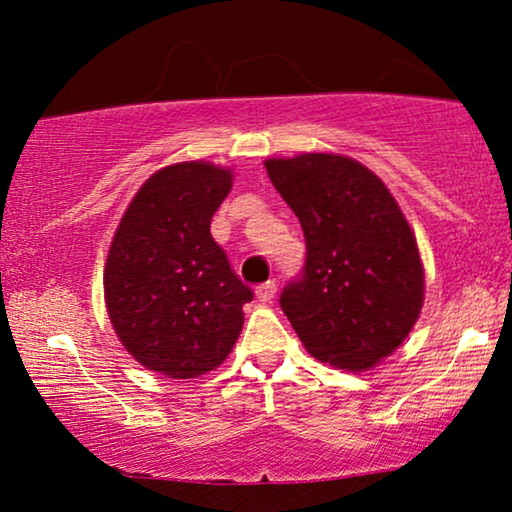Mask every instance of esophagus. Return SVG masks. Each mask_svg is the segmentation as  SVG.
<instances>
[{"instance_id": "34e87169", "label": "esophagus", "mask_w": 512, "mask_h": 512, "mask_svg": "<svg viewBox=\"0 0 512 512\" xmlns=\"http://www.w3.org/2000/svg\"><path fill=\"white\" fill-rule=\"evenodd\" d=\"M277 293V284L275 282H263L256 286V298L261 300V303H270L272 298H275Z\"/></svg>"}]
</instances>
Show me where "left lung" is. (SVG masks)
I'll use <instances>...</instances> for the list:
<instances>
[{"mask_svg":"<svg viewBox=\"0 0 512 512\" xmlns=\"http://www.w3.org/2000/svg\"><path fill=\"white\" fill-rule=\"evenodd\" d=\"M268 177L298 216L305 265L279 305L307 352L366 370L415 326L424 270L415 235L368 167L333 153L272 158Z\"/></svg>","mask_w":512,"mask_h":512,"instance_id":"obj_1","label":"left lung"}]
</instances>
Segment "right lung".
Here are the masks:
<instances>
[{"label":"right lung","mask_w":512,"mask_h":512,"mask_svg":"<svg viewBox=\"0 0 512 512\" xmlns=\"http://www.w3.org/2000/svg\"><path fill=\"white\" fill-rule=\"evenodd\" d=\"M233 172L179 163L153 174L125 209L104 270L109 319L144 368L205 375L233 349L254 291L230 268L209 223Z\"/></svg>","instance_id":"1"}]
</instances>
